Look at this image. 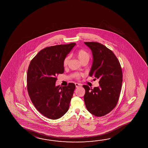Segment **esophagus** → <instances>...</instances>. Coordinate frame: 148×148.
Returning <instances> with one entry per match:
<instances>
[{"mask_svg": "<svg viewBox=\"0 0 148 148\" xmlns=\"http://www.w3.org/2000/svg\"><path fill=\"white\" fill-rule=\"evenodd\" d=\"M75 86H76V87L78 88L80 87H82V85L80 84H79V83H75Z\"/></svg>", "mask_w": 148, "mask_h": 148, "instance_id": "34e87169", "label": "esophagus"}]
</instances>
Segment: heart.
Wrapping results in <instances>:
<instances>
[{
    "mask_svg": "<svg viewBox=\"0 0 148 148\" xmlns=\"http://www.w3.org/2000/svg\"><path fill=\"white\" fill-rule=\"evenodd\" d=\"M77 57L81 62H82L85 61H87L88 62V61L89 60V53H88L87 51H85V50H83V49H80L78 51V52L77 53ZM70 58V56H68L64 59L63 61V66H66L68 64ZM75 76L76 77L79 78L80 76V75L78 74H76Z\"/></svg>",
    "mask_w": 148,
    "mask_h": 148,
    "instance_id": "heart-1",
    "label": "heart"
}]
</instances>
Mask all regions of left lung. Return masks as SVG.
Segmentation results:
<instances>
[{
  "instance_id": "obj_1",
  "label": "left lung",
  "mask_w": 148,
  "mask_h": 148,
  "mask_svg": "<svg viewBox=\"0 0 148 148\" xmlns=\"http://www.w3.org/2000/svg\"><path fill=\"white\" fill-rule=\"evenodd\" d=\"M84 43L93 55L89 76L99 79V87L91 89L87 85L83 86L85 105L95 116H104L111 112L118 102L123 78L121 65L114 53L104 45L95 42Z\"/></svg>"
}]
</instances>
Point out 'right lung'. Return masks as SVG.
I'll return each mask as SVG.
<instances>
[{"label": "right lung", "instance_id": "right-lung-1", "mask_svg": "<svg viewBox=\"0 0 148 148\" xmlns=\"http://www.w3.org/2000/svg\"><path fill=\"white\" fill-rule=\"evenodd\" d=\"M75 45L71 43L46 47L29 64L27 75L29 97L38 111L49 119L60 118L69 108L75 84L69 83L62 87L55 83L56 76L64 72V59Z\"/></svg>", "mask_w": 148, "mask_h": 148}]
</instances>
